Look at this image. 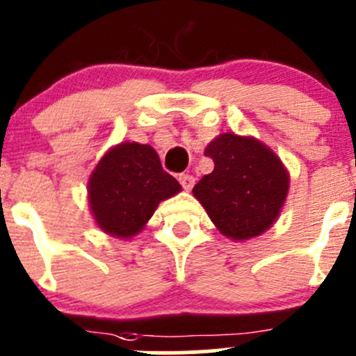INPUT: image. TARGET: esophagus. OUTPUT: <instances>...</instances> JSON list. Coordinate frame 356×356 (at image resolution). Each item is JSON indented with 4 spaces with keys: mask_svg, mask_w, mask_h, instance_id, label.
I'll return each instance as SVG.
<instances>
[{
    "mask_svg": "<svg viewBox=\"0 0 356 356\" xmlns=\"http://www.w3.org/2000/svg\"><path fill=\"white\" fill-rule=\"evenodd\" d=\"M179 182H181V186L186 189V191H189V189L195 186V177L189 174H181L179 175Z\"/></svg>",
    "mask_w": 356,
    "mask_h": 356,
    "instance_id": "esophagus-1",
    "label": "esophagus"
}]
</instances>
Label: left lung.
<instances>
[{"label": "left lung", "instance_id": "obj_1", "mask_svg": "<svg viewBox=\"0 0 356 356\" xmlns=\"http://www.w3.org/2000/svg\"><path fill=\"white\" fill-rule=\"evenodd\" d=\"M213 172L193 188L218 231L250 239L277 218L289 189V175L274 152L253 138L227 132L204 149Z\"/></svg>", "mask_w": 356, "mask_h": 356}]
</instances>
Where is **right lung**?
<instances>
[{
    "label": "right lung",
    "instance_id": "right-lung-1",
    "mask_svg": "<svg viewBox=\"0 0 356 356\" xmlns=\"http://www.w3.org/2000/svg\"><path fill=\"white\" fill-rule=\"evenodd\" d=\"M181 191L148 145L122 143L99 160L89 179V204L96 222L117 238H131L155 213L160 201Z\"/></svg>",
    "mask_w": 356,
    "mask_h": 356
}]
</instances>
